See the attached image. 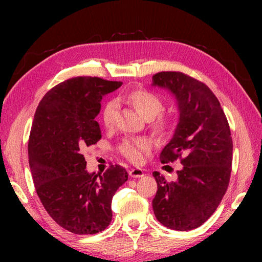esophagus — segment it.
Masks as SVG:
<instances>
[{"mask_svg":"<svg viewBox=\"0 0 262 262\" xmlns=\"http://www.w3.org/2000/svg\"><path fill=\"white\" fill-rule=\"evenodd\" d=\"M128 173L132 177V178H141V177L144 176V171L142 170V168H130L129 171H128Z\"/></svg>","mask_w":262,"mask_h":262,"instance_id":"34e87169","label":"esophagus"}]
</instances>
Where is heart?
Wrapping results in <instances>:
<instances>
[{
  "label": "heart",
  "instance_id": "1",
  "mask_svg": "<svg viewBox=\"0 0 262 262\" xmlns=\"http://www.w3.org/2000/svg\"><path fill=\"white\" fill-rule=\"evenodd\" d=\"M127 100L144 119H154L164 108V103L159 97L145 89H137L127 95ZM118 104L115 100H108L101 110V121L105 127H112L115 115H117ZM159 116V115H158ZM172 126L171 119L165 114H160L152 122V129L157 135H165ZM120 152L128 161L133 163H141L144 154L150 150V143L144 139H126L119 147Z\"/></svg>",
  "mask_w": 262,
  "mask_h": 262
}]
</instances>
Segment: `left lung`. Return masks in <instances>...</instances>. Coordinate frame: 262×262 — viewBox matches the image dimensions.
I'll list each match as a JSON object with an SVG mask.
<instances>
[{"label": "left lung", "instance_id": "left-lung-1", "mask_svg": "<svg viewBox=\"0 0 262 262\" xmlns=\"http://www.w3.org/2000/svg\"><path fill=\"white\" fill-rule=\"evenodd\" d=\"M152 85L176 97L179 123L161 152L163 164L179 159L178 178L166 181L155 171L156 219L168 229L188 231L214 214L227 192L232 165V137L227 117L205 83L180 72H161Z\"/></svg>", "mask_w": 262, "mask_h": 262}]
</instances>
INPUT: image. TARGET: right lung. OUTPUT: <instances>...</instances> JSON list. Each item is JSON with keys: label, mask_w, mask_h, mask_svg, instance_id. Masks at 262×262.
Returning a JSON list of instances; mask_svg holds the SVG:
<instances>
[{"label": "right lung", "mask_w": 262, "mask_h": 262, "mask_svg": "<svg viewBox=\"0 0 262 262\" xmlns=\"http://www.w3.org/2000/svg\"><path fill=\"white\" fill-rule=\"evenodd\" d=\"M121 85L99 77L69 78L52 88L35 111L28 148L35 192L48 215L73 233L107 228L113 195L128 179L120 165L89 173L82 155L101 139L95 120L101 99Z\"/></svg>", "instance_id": "1"}]
</instances>
